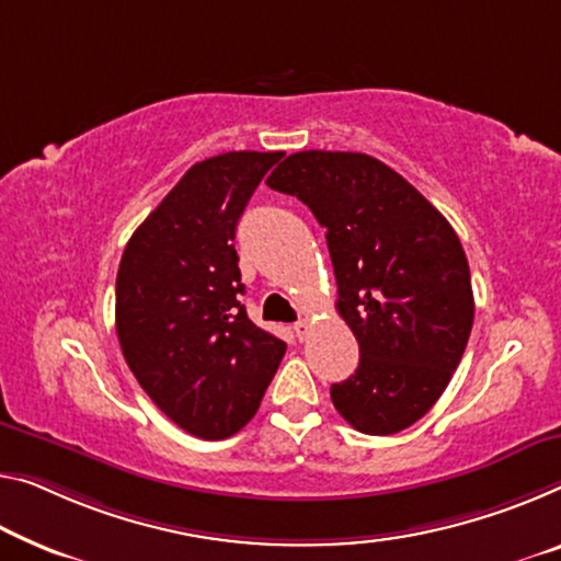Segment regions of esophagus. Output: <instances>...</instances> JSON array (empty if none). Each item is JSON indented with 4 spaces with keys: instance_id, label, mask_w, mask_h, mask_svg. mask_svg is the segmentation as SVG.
<instances>
[{
    "instance_id": "34e87169",
    "label": "esophagus",
    "mask_w": 561,
    "mask_h": 561,
    "mask_svg": "<svg viewBox=\"0 0 561 561\" xmlns=\"http://www.w3.org/2000/svg\"><path fill=\"white\" fill-rule=\"evenodd\" d=\"M293 331H296L298 341H304L306 335H308V331H310V323L306 321V318H304V321H296V323H293Z\"/></svg>"
}]
</instances>
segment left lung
<instances>
[{
  "instance_id": "8db88e82",
  "label": "left lung",
  "mask_w": 561,
  "mask_h": 561,
  "mask_svg": "<svg viewBox=\"0 0 561 561\" xmlns=\"http://www.w3.org/2000/svg\"><path fill=\"white\" fill-rule=\"evenodd\" d=\"M325 228L339 300L358 341L356 374L331 386L353 428H409L449 386L473 323L467 255L409 180L364 152H293L265 180Z\"/></svg>"
}]
</instances>
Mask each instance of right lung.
<instances>
[{
  "label": "right lung",
  "instance_id": "obj_1",
  "mask_svg": "<svg viewBox=\"0 0 561 561\" xmlns=\"http://www.w3.org/2000/svg\"><path fill=\"white\" fill-rule=\"evenodd\" d=\"M283 152H222L195 165L127 240L117 271L119 348L145 393L201 438L255 416L286 343L240 304V215Z\"/></svg>",
  "mask_w": 561,
  "mask_h": 561
}]
</instances>
